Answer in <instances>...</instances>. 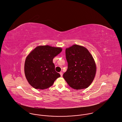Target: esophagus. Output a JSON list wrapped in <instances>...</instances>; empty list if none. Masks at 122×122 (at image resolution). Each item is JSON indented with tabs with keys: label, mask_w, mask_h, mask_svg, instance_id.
Instances as JSON below:
<instances>
[{
	"label": "esophagus",
	"mask_w": 122,
	"mask_h": 122,
	"mask_svg": "<svg viewBox=\"0 0 122 122\" xmlns=\"http://www.w3.org/2000/svg\"><path fill=\"white\" fill-rule=\"evenodd\" d=\"M60 75H61V77H62V75H63L62 72H60Z\"/></svg>",
	"instance_id": "34e87169"
}]
</instances>
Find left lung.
I'll return each instance as SVG.
<instances>
[{
  "label": "left lung",
  "mask_w": 122,
  "mask_h": 122,
  "mask_svg": "<svg viewBox=\"0 0 122 122\" xmlns=\"http://www.w3.org/2000/svg\"><path fill=\"white\" fill-rule=\"evenodd\" d=\"M68 62L63 78L72 88H86L92 82L96 73V65L92 56L84 47L73 45L65 51Z\"/></svg>",
  "instance_id": "8db88e82"
}]
</instances>
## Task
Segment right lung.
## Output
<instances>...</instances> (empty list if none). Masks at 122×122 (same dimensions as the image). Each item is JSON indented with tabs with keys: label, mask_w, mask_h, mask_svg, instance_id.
I'll use <instances>...</instances> for the list:
<instances>
[{
	"label": "right lung",
	"mask_w": 122,
	"mask_h": 122,
	"mask_svg": "<svg viewBox=\"0 0 122 122\" xmlns=\"http://www.w3.org/2000/svg\"><path fill=\"white\" fill-rule=\"evenodd\" d=\"M61 48L40 46L27 56L24 65L26 78L34 88L45 89L61 76L55 70L53 58L61 52Z\"/></svg>",
	"instance_id": "add662e5"
}]
</instances>
